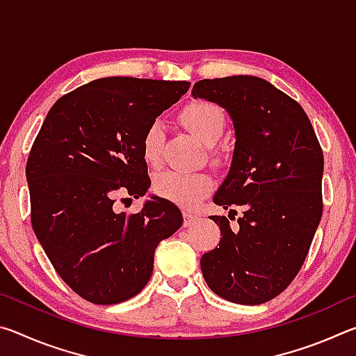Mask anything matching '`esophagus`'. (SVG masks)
Instances as JSON below:
<instances>
[{
  "mask_svg": "<svg viewBox=\"0 0 356 356\" xmlns=\"http://www.w3.org/2000/svg\"><path fill=\"white\" fill-rule=\"evenodd\" d=\"M197 220V215L191 212H184V226H191Z\"/></svg>",
  "mask_w": 356,
  "mask_h": 356,
  "instance_id": "obj_1",
  "label": "esophagus"
}]
</instances>
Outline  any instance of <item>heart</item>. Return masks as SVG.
<instances>
[{"label":"heart","mask_w":356,"mask_h":356,"mask_svg":"<svg viewBox=\"0 0 356 356\" xmlns=\"http://www.w3.org/2000/svg\"><path fill=\"white\" fill-rule=\"evenodd\" d=\"M180 120L193 135L200 138L207 146H213L226 127V118L221 108L206 100L193 102L188 106H185V110L180 114ZM163 141V124L161 120L155 119L144 130L141 140L143 156L149 165L155 166L160 163ZM213 159H216L215 152ZM212 186V179L204 172L163 171L156 174L154 179V191L156 195L182 207H195L202 197L209 195Z\"/></svg>","instance_id":"1"}]
</instances>
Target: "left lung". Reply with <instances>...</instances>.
I'll return each mask as SVG.
<instances>
[{
    "label": "left lung",
    "instance_id": "8db88e82",
    "mask_svg": "<svg viewBox=\"0 0 356 356\" xmlns=\"http://www.w3.org/2000/svg\"><path fill=\"white\" fill-rule=\"evenodd\" d=\"M191 94L232 118V165L213 202L243 207L237 231L226 216H212L222 237L201 257L204 280L232 303H265L297 276L321 222L322 147L298 102L262 78L201 80Z\"/></svg>",
    "mask_w": 356,
    "mask_h": 356
}]
</instances>
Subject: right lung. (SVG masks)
I'll use <instances>...</instances> for the list:
<instances>
[{
	"mask_svg": "<svg viewBox=\"0 0 356 356\" xmlns=\"http://www.w3.org/2000/svg\"><path fill=\"white\" fill-rule=\"evenodd\" d=\"M188 81L99 78L48 111L26 161L35 237L63 281L95 305L143 291L155 248L182 226L163 197L136 213L114 202L150 186L141 140L147 125L188 91Z\"/></svg>",
	"mask_w": 356,
	"mask_h": 356,
	"instance_id": "right-lung-1",
	"label": "right lung"
}]
</instances>
